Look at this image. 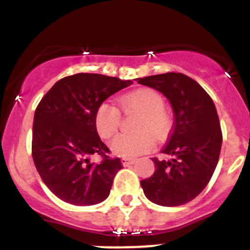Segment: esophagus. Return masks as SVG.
I'll use <instances>...</instances> for the list:
<instances>
[{
  "instance_id": "esophagus-1",
  "label": "esophagus",
  "mask_w": 250,
  "mask_h": 250,
  "mask_svg": "<svg viewBox=\"0 0 250 250\" xmlns=\"http://www.w3.org/2000/svg\"><path fill=\"white\" fill-rule=\"evenodd\" d=\"M121 162H122V164H123V166H125V167H128V166H130V164H134V162H136V159L122 158V159H121Z\"/></svg>"
}]
</instances>
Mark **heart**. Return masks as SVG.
Segmentation results:
<instances>
[{
    "mask_svg": "<svg viewBox=\"0 0 250 250\" xmlns=\"http://www.w3.org/2000/svg\"><path fill=\"white\" fill-rule=\"evenodd\" d=\"M120 104L125 111L141 113L137 121L133 136H117L109 143L112 153L118 157L134 158L148 152L153 147V134L161 139L169 129V117L164 111V98L154 89L142 88L125 94L120 98ZM121 116L118 109L111 103L103 102L94 114V125L102 138H111L120 128Z\"/></svg>",
    "mask_w": 250,
    "mask_h": 250,
    "instance_id": "1",
    "label": "heart"
}]
</instances>
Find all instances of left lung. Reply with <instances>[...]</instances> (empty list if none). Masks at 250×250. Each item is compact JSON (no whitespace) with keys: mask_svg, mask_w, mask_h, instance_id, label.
<instances>
[{"mask_svg":"<svg viewBox=\"0 0 250 250\" xmlns=\"http://www.w3.org/2000/svg\"><path fill=\"white\" fill-rule=\"evenodd\" d=\"M169 101L174 125L162 153L170 159L152 158L156 172L141 181L146 197L163 207H177L194 199L207 187L219 159L222 130L209 94L183 73L137 78Z\"/></svg>","mask_w":250,"mask_h":250,"instance_id":"left-lung-1","label":"left lung"}]
</instances>
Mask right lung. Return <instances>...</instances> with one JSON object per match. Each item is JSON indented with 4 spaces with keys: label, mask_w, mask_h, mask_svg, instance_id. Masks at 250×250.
Wrapping results in <instances>:
<instances>
[{
    "label": "right lung",
    "mask_w": 250,
    "mask_h": 250,
    "mask_svg": "<svg viewBox=\"0 0 250 250\" xmlns=\"http://www.w3.org/2000/svg\"><path fill=\"white\" fill-rule=\"evenodd\" d=\"M132 81L97 73H77L53 84L37 105L33 118L32 157L48 189L69 204L93 206L109 195L120 158H109L94 114L112 94ZM100 154L101 164L90 163Z\"/></svg>",
    "instance_id": "obj_1"
}]
</instances>
